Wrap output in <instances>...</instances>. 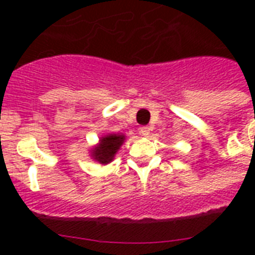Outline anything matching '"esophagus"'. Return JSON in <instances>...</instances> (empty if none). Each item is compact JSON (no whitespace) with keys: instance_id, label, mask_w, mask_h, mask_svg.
I'll return each instance as SVG.
<instances>
[{"instance_id":"obj_1","label":"esophagus","mask_w":255,"mask_h":255,"mask_svg":"<svg viewBox=\"0 0 255 255\" xmlns=\"http://www.w3.org/2000/svg\"><path fill=\"white\" fill-rule=\"evenodd\" d=\"M139 132H140V135H143V136H148L149 133H151V129H149V127H140L139 128Z\"/></svg>"}]
</instances>
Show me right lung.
I'll list each match as a JSON object with an SVG mask.
<instances>
[{"label":"right lung","mask_w":255,"mask_h":255,"mask_svg":"<svg viewBox=\"0 0 255 255\" xmlns=\"http://www.w3.org/2000/svg\"><path fill=\"white\" fill-rule=\"evenodd\" d=\"M126 136L116 135V133H108V135L100 137L99 144L91 151V156L94 160L99 161L100 164H108L114 160V156L122 147Z\"/></svg>","instance_id":"1"}]
</instances>
